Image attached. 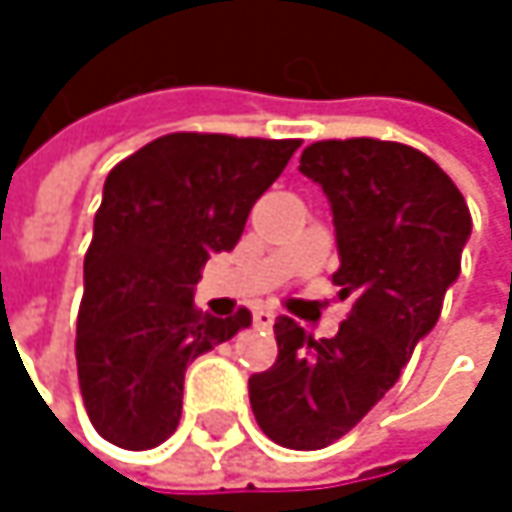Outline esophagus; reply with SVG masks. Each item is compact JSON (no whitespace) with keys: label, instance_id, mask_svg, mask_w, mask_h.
Returning a JSON list of instances; mask_svg holds the SVG:
<instances>
[{"label":"esophagus","instance_id":"obj_1","mask_svg":"<svg viewBox=\"0 0 512 512\" xmlns=\"http://www.w3.org/2000/svg\"><path fill=\"white\" fill-rule=\"evenodd\" d=\"M272 323H275V311H272V308H257L255 311L257 329H269Z\"/></svg>","mask_w":512,"mask_h":512}]
</instances>
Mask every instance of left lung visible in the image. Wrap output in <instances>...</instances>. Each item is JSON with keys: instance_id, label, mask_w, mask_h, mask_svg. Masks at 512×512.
<instances>
[{"instance_id": "1", "label": "left lung", "mask_w": 512, "mask_h": 512, "mask_svg": "<svg viewBox=\"0 0 512 512\" xmlns=\"http://www.w3.org/2000/svg\"><path fill=\"white\" fill-rule=\"evenodd\" d=\"M299 171L329 195L341 255L332 281L353 308L338 335L320 341L278 317V358L249 379V400L275 445L320 451L385 397L436 326L460 275L471 213L457 183L400 142H314Z\"/></svg>"}]
</instances>
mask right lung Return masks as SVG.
I'll return each mask as SVG.
<instances>
[{"label": "right lung", "instance_id": "right-lung-1", "mask_svg": "<svg viewBox=\"0 0 512 512\" xmlns=\"http://www.w3.org/2000/svg\"><path fill=\"white\" fill-rule=\"evenodd\" d=\"M299 145L168 133L109 171L76 320L79 391L106 442L162 445L180 424L189 361L252 326L249 308L225 320L201 314L192 287L210 255L237 246Z\"/></svg>", "mask_w": 512, "mask_h": 512}]
</instances>
